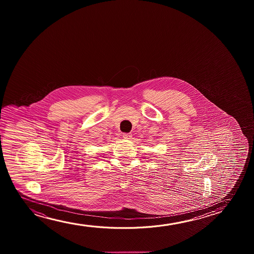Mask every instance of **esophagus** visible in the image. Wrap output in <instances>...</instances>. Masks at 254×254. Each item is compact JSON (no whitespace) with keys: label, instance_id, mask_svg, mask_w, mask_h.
<instances>
[{"label":"esophagus","instance_id":"esophagus-1","mask_svg":"<svg viewBox=\"0 0 254 254\" xmlns=\"http://www.w3.org/2000/svg\"><path fill=\"white\" fill-rule=\"evenodd\" d=\"M123 138L124 139H131V137H132V133H130V132H127V133H123Z\"/></svg>","mask_w":254,"mask_h":254}]
</instances>
